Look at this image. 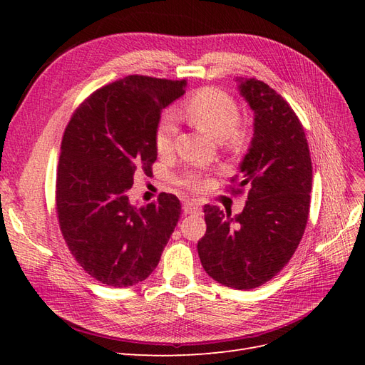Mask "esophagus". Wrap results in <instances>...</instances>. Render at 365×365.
<instances>
[{"instance_id": "obj_1", "label": "esophagus", "mask_w": 365, "mask_h": 365, "mask_svg": "<svg viewBox=\"0 0 365 365\" xmlns=\"http://www.w3.org/2000/svg\"><path fill=\"white\" fill-rule=\"evenodd\" d=\"M182 208H184V213H187V215H197V213H201L200 204L195 202V201H185V202L182 204Z\"/></svg>"}]
</instances>
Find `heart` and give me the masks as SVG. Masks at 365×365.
<instances>
[{"label": "heart", "mask_w": 365, "mask_h": 365, "mask_svg": "<svg viewBox=\"0 0 365 365\" xmlns=\"http://www.w3.org/2000/svg\"><path fill=\"white\" fill-rule=\"evenodd\" d=\"M181 115L204 134L227 141L230 146H239L245 138V129L239 123V108L225 91L219 88H201L181 105ZM176 123L170 114H163L155 128V148L165 155L173 148ZM180 184L195 192H201L210 184L205 170H187Z\"/></svg>", "instance_id": "heart-1"}]
</instances>
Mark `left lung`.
Instances as JSON below:
<instances>
[{"label": "left lung", "mask_w": 365, "mask_h": 365, "mask_svg": "<svg viewBox=\"0 0 365 365\" xmlns=\"http://www.w3.org/2000/svg\"><path fill=\"white\" fill-rule=\"evenodd\" d=\"M237 82L254 111V138L228 189L242 195L247 187L248 201L236 217L204 207L207 231L197 254L210 277L242 291L269 282L294 256L311 207L312 161L289 103L254 77Z\"/></svg>", "instance_id": "left-lung-1"}]
</instances>
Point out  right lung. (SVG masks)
I'll list each match as a JSON object with an SVG mask.
<instances>
[{"instance_id":"1","label":"right lung","mask_w":365,"mask_h":365,"mask_svg":"<svg viewBox=\"0 0 365 365\" xmlns=\"http://www.w3.org/2000/svg\"><path fill=\"white\" fill-rule=\"evenodd\" d=\"M185 93V81L132 74L98 88L65 128L56 172L59 228L76 262L93 279L128 288L157 268L181 215L161 193L140 208L128 192L135 172L157 160L161 109Z\"/></svg>"}]
</instances>
